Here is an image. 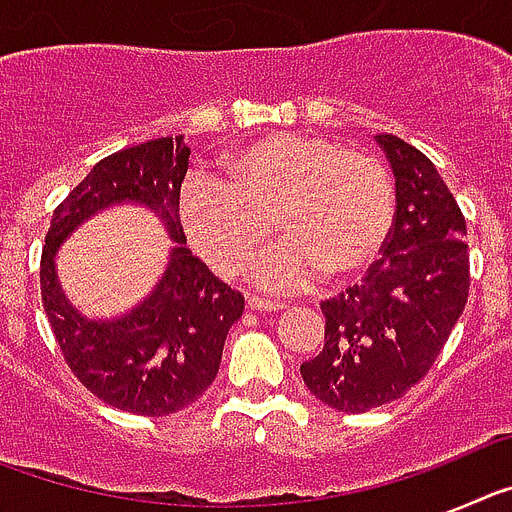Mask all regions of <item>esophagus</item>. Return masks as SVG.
Segmentation results:
<instances>
[{
  "mask_svg": "<svg viewBox=\"0 0 512 512\" xmlns=\"http://www.w3.org/2000/svg\"><path fill=\"white\" fill-rule=\"evenodd\" d=\"M284 302H271L264 300V297H248V310H259V312H279L284 310Z\"/></svg>",
  "mask_w": 512,
  "mask_h": 512,
  "instance_id": "34e87169",
  "label": "esophagus"
}]
</instances>
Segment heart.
<instances>
[{"instance_id":"obj_1","label":"heart","mask_w":512,"mask_h":512,"mask_svg":"<svg viewBox=\"0 0 512 512\" xmlns=\"http://www.w3.org/2000/svg\"><path fill=\"white\" fill-rule=\"evenodd\" d=\"M179 215L194 251L223 277L246 266L271 223L282 243L253 264V282L300 289L320 274L356 277L377 261L395 220V187L369 153L277 133L230 151L217 179H189Z\"/></svg>"}]
</instances>
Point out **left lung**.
Returning a JSON list of instances; mask_svg holds the SVG:
<instances>
[{"instance_id": "1", "label": "left lung", "mask_w": 512, "mask_h": 512, "mask_svg": "<svg viewBox=\"0 0 512 512\" xmlns=\"http://www.w3.org/2000/svg\"><path fill=\"white\" fill-rule=\"evenodd\" d=\"M395 174V225L359 284L320 305L325 346L300 366L307 390L338 413H366L420 382L469 297L467 223L428 156L377 135Z\"/></svg>"}]
</instances>
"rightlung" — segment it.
Returning a JSON list of instances; mask_svg holds the SVG:
<instances>
[{
	"instance_id": "right-lung-1",
	"label": "right lung",
	"mask_w": 512,
	"mask_h": 512,
	"mask_svg": "<svg viewBox=\"0 0 512 512\" xmlns=\"http://www.w3.org/2000/svg\"><path fill=\"white\" fill-rule=\"evenodd\" d=\"M189 166L182 135L156 138L102 158L56 207L40 259V295L63 359L102 402L133 415L179 413L200 400L223 359L230 325L243 315L230 289L187 248L179 189ZM117 204H140L175 241L157 287L117 319H87L57 279L55 256L65 238Z\"/></svg>"
}]
</instances>
